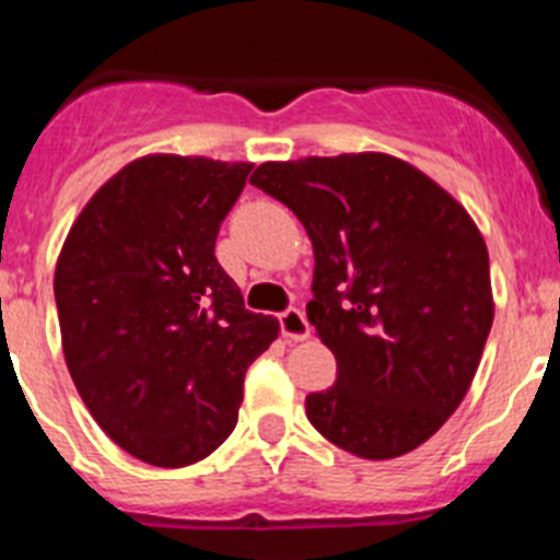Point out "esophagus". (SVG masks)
<instances>
[{"mask_svg": "<svg viewBox=\"0 0 560 560\" xmlns=\"http://www.w3.org/2000/svg\"><path fill=\"white\" fill-rule=\"evenodd\" d=\"M279 326H281V334H284L287 339H295V342H301V339L310 337V320H306V315L301 310H287L279 315Z\"/></svg>", "mask_w": 560, "mask_h": 560, "instance_id": "34e87169", "label": "esophagus"}]
</instances>
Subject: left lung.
<instances>
[{
    "mask_svg": "<svg viewBox=\"0 0 560 560\" xmlns=\"http://www.w3.org/2000/svg\"><path fill=\"white\" fill-rule=\"evenodd\" d=\"M250 185L287 203L315 248L306 317L337 381L312 425L359 458H398L458 409L494 320L489 250L467 209L398 156L265 162Z\"/></svg>",
    "mask_w": 560,
    "mask_h": 560,
    "instance_id": "1",
    "label": "left lung"
}]
</instances>
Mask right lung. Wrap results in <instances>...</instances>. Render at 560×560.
I'll use <instances>...</instances> for the list:
<instances>
[{
	"instance_id": "obj_1",
	"label": "right lung",
	"mask_w": 560,
	"mask_h": 560,
	"mask_svg": "<svg viewBox=\"0 0 560 560\" xmlns=\"http://www.w3.org/2000/svg\"><path fill=\"white\" fill-rule=\"evenodd\" d=\"M250 168L140 156L98 187L57 259L68 373L102 431L154 467H187L226 442L245 370L279 337L215 259Z\"/></svg>"
}]
</instances>
